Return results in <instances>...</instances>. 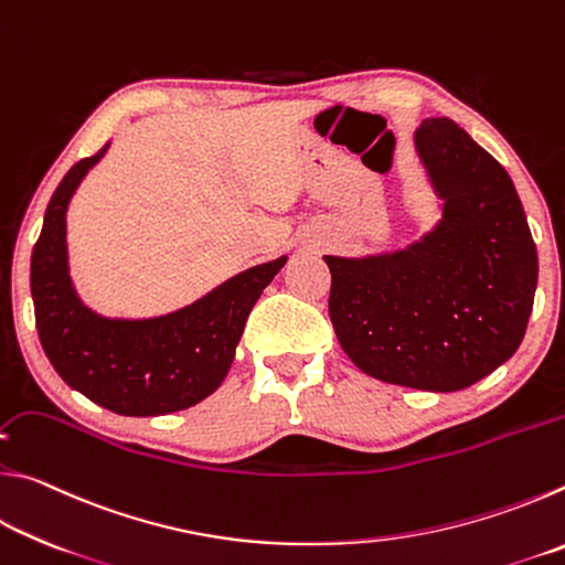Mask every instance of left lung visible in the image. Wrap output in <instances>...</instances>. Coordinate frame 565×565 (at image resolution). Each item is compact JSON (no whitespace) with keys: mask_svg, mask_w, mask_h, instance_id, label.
<instances>
[{"mask_svg":"<svg viewBox=\"0 0 565 565\" xmlns=\"http://www.w3.org/2000/svg\"><path fill=\"white\" fill-rule=\"evenodd\" d=\"M416 151L444 199L431 234L404 252L341 259L329 317L363 374L420 391H461L521 347L539 254L505 169L451 119H426Z\"/></svg>","mask_w":565,"mask_h":565,"instance_id":"left-lung-1","label":"left lung"}]
</instances>
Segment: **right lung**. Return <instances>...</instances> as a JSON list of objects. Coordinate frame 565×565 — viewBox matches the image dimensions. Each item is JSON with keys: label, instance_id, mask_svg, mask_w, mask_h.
Listing matches in <instances>:
<instances>
[{"label": "right lung", "instance_id": "right-lung-1", "mask_svg": "<svg viewBox=\"0 0 565 565\" xmlns=\"http://www.w3.org/2000/svg\"><path fill=\"white\" fill-rule=\"evenodd\" d=\"M104 145L66 171L32 252V299L42 349L66 384L121 416L184 411L222 386L248 313L286 256L224 281L204 299L157 319H104L74 294L66 266V206L107 154Z\"/></svg>", "mask_w": 565, "mask_h": 565}]
</instances>
